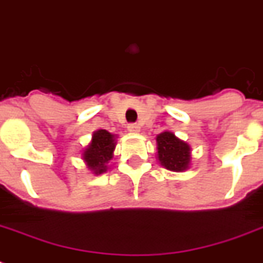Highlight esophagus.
<instances>
[{"label":"esophagus","instance_id":"34e87169","mask_svg":"<svg viewBox=\"0 0 263 263\" xmlns=\"http://www.w3.org/2000/svg\"><path fill=\"white\" fill-rule=\"evenodd\" d=\"M128 131L132 132V134H138V132L140 131V127L138 124H129V125H128Z\"/></svg>","mask_w":263,"mask_h":263}]
</instances>
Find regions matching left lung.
I'll return each instance as SVG.
<instances>
[{
	"mask_svg": "<svg viewBox=\"0 0 263 263\" xmlns=\"http://www.w3.org/2000/svg\"><path fill=\"white\" fill-rule=\"evenodd\" d=\"M157 160L165 169L172 172H184L191 166V146L179 139L171 131L157 135Z\"/></svg>",
	"mask_w": 263,
	"mask_h": 263,
	"instance_id": "obj_1",
	"label": "left lung"
}]
</instances>
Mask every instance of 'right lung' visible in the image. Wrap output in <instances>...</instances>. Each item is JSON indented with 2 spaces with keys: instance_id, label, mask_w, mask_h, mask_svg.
I'll list each match as a JSON object with an SVG mask.
<instances>
[{
  "instance_id": "add662e5",
  "label": "right lung",
  "mask_w": 263,
  "mask_h": 263,
  "mask_svg": "<svg viewBox=\"0 0 263 263\" xmlns=\"http://www.w3.org/2000/svg\"><path fill=\"white\" fill-rule=\"evenodd\" d=\"M117 135L106 129H97L92 132L90 143L82 150V160L86 168L95 176L102 175L109 169V162L113 158Z\"/></svg>"
}]
</instances>
